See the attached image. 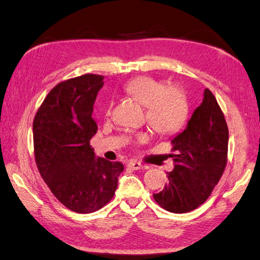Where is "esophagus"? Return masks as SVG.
<instances>
[{"instance_id":"1","label":"esophagus","mask_w":260,"mask_h":260,"mask_svg":"<svg viewBox=\"0 0 260 260\" xmlns=\"http://www.w3.org/2000/svg\"><path fill=\"white\" fill-rule=\"evenodd\" d=\"M127 167L132 169V171H140V169L143 168V165L139 161H135V160H132V161H129L128 165H127Z\"/></svg>"}]
</instances>
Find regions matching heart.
<instances>
[{
    "label": "heart",
    "instance_id": "obj_1",
    "mask_svg": "<svg viewBox=\"0 0 260 260\" xmlns=\"http://www.w3.org/2000/svg\"><path fill=\"white\" fill-rule=\"evenodd\" d=\"M125 91L145 107L146 120L159 133H175L185 124L188 101L185 91L178 85H162L155 78L138 76L126 84ZM146 140V134L139 136V142H145Z\"/></svg>",
    "mask_w": 260,
    "mask_h": 260
}]
</instances>
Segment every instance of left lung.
I'll return each mask as SVG.
<instances>
[{"instance_id":"1","label":"left lung","mask_w":260,"mask_h":260,"mask_svg":"<svg viewBox=\"0 0 260 260\" xmlns=\"http://www.w3.org/2000/svg\"><path fill=\"white\" fill-rule=\"evenodd\" d=\"M174 169L169 183L153 194L167 211L183 214L197 209L208 199L228 162L229 128L223 112L208 88L193 111L185 129L172 140Z\"/></svg>"}]
</instances>
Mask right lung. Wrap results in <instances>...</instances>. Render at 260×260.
Instances as JSON below:
<instances>
[{"label": "right lung", "instance_id": "1", "mask_svg": "<svg viewBox=\"0 0 260 260\" xmlns=\"http://www.w3.org/2000/svg\"><path fill=\"white\" fill-rule=\"evenodd\" d=\"M103 76L86 74L61 82L44 99L32 122L37 168L46 185L68 209L89 214L115 194L119 161L98 157L89 140L98 131L93 105Z\"/></svg>", "mask_w": 260, "mask_h": 260}]
</instances>
